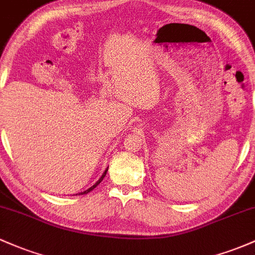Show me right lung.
I'll list each match as a JSON object with an SVG mask.
<instances>
[{"label":"right lung","instance_id":"1","mask_svg":"<svg viewBox=\"0 0 255 255\" xmlns=\"http://www.w3.org/2000/svg\"><path fill=\"white\" fill-rule=\"evenodd\" d=\"M108 168H109V167H108ZM108 168H106V169H105V172H104V173H103V175H102V177H100V178H99V180H98V181H97V183H96V184H94V185H93V186H91V187H89V189H87V190H86V191H83V192H80V195H85V194H88V192H91V191H92V190H93V189H96V187H97L98 185H99V184H100V183H102V180H103V179H104V177H105V175H106V172H108Z\"/></svg>","mask_w":255,"mask_h":255}]
</instances>
